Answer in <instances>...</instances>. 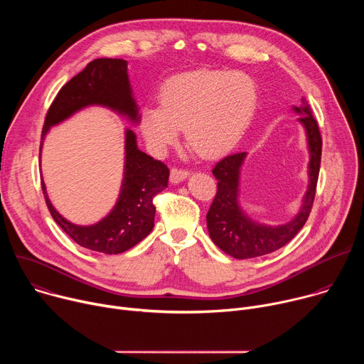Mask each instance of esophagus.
Segmentation results:
<instances>
[{"label":"esophagus","instance_id":"1","mask_svg":"<svg viewBox=\"0 0 364 364\" xmlns=\"http://www.w3.org/2000/svg\"><path fill=\"white\" fill-rule=\"evenodd\" d=\"M188 177V171L187 170H181V168H173L171 170V174H170V180L171 183L177 184L183 180H186Z\"/></svg>","mask_w":364,"mask_h":364}]
</instances>
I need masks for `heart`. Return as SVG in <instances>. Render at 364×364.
Returning <instances> with one entry per match:
<instances>
[{
	"label": "heart",
	"instance_id": "1",
	"mask_svg": "<svg viewBox=\"0 0 364 364\" xmlns=\"http://www.w3.org/2000/svg\"><path fill=\"white\" fill-rule=\"evenodd\" d=\"M255 82L245 73L197 70L168 79L160 107H145L141 131L155 151H166L184 129L187 145L203 159L232 149L256 109Z\"/></svg>",
	"mask_w": 364,
	"mask_h": 364
}]
</instances>
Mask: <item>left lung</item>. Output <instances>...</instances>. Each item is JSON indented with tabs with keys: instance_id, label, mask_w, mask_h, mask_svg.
I'll list each match as a JSON object with an SVG mask.
<instances>
[{
	"instance_id": "obj_1",
	"label": "left lung",
	"mask_w": 364,
	"mask_h": 364,
	"mask_svg": "<svg viewBox=\"0 0 364 364\" xmlns=\"http://www.w3.org/2000/svg\"><path fill=\"white\" fill-rule=\"evenodd\" d=\"M302 105L294 107V112L302 115L298 121L302 124L308 151V187L302 198L301 209L296 216L278 226L261 225L252 220L239 204L240 167L246 159V152H236L220 160L213 168L218 180V193L207 212V229L216 246L236 259H250L264 256L285 246L305 225L311 207H313L318 181L323 139L318 124L313 117L308 102L302 97Z\"/></svg>"
}]
</instances>
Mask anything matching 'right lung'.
<instances>
[{
  "label": "right lung",
  "instance_id": "add662e5",
  "mask_svg": "<svg viewBox=\"0 0 364 364\" xmlns=\"http://www.w3.org/2000/svg\"><path fill=\"white\" fill-rule=\"evenodd\" d=\"M127 66L128 62L122 59H95L59 90L44 119L40 157L48 129L83 108L105 107L127 117L132 124L139 122ZM168 176L167 166L142 152L136 145L134 131L127 129L119 197L114 209L102 220L89 226L66 220L51 204L43 180L41 188L51 218L77 245L95 252L115 255L131 249L151 233L155 218L152 198L168 186Z\"/></svg>",
  "mask_w": 364,
  "mask_h": 364
}]
</instances>
